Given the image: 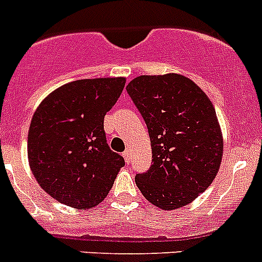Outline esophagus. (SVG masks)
I'll use <instances>...</instances> for the list:
<instances>
[{
    "label": "esophagus",
    "instance_id": "1",
    "mask_svg": "<svg viewBox=\"0 0 262 262\" xmlns=\"http://www.w3.org/2000/svg\"><path fill=\"white\" fill-rule=\"evenodd\" d=\"M123 158H124V161H126L127 164H129V162H131V152H129V150H124Z\"/></svg>",
    "mask_w": 262,
    "mask_h": 262
}]
</instances>
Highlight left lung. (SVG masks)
<instances>
[{
    "label": "left lung",
    "mask_w": 262,
    "mask_h": 262,
    "mask_svg": "<svg viewBox=\"0 0 262 262\" xmlns=\"http://www.w3.org/2000/svg\"><path fill=\"white\" fill-rule=\"evenodd\" d=\"M148 127L152 165L136 174L144 198L164 210L195 200L212 184L224 139L208 96L179 74L141 75L126 87Z\"/></svg>",
    "instance_id": "left-lung-1"
}]
</instances>
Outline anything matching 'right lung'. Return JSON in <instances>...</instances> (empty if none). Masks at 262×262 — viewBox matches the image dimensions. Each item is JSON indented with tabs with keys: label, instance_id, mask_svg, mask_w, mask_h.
Returning a JSON list of instances; mask_svg holds the SVG:
<instances>
[{
	"label": "right lung",
	"instance_id": "1",
	"mask_svg": "<svg viewBox=\"0 0 262 262\" xmlns=\"http://www.w3.org/2000/svg\"><path fill=\"white\" fill-rule=\"evenodd\" d=\"M124 78L81 79L53 91L28 129V162L47 193L88 209L112 189L124 160L106 143L104 118L124 88Z\"/></svg>",
	"mask_w": 262,
	"mask_h": 262
}]
</instances>
